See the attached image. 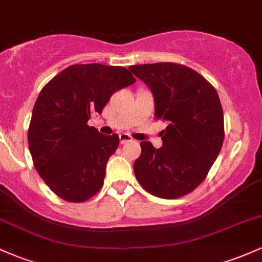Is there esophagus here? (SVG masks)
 Instances as JSON below:
<instances>
[{
    "label": "esophagus",
    "mask_w": 262,
    "mask_h": 262,
    "mask_svg": "<svg viewBox=\"0 0 262 262\" xmlns=\"http://www.w3.org/2000/svg\"><path fill=\"white\" fill-rule=\"evenodd\" d=\"M119 140H121V144H125V143H128V141L133 140V138L128 134H121L119 135Z\"/></svg>",
    "instance_id": "obj_1"
}]
</instances>
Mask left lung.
I'll return each mask as SVG.
<instances>
[{
    "label": "left lung",
    "mask_w": 262,
    "mask_h": 262,
    "mask_svg": "<svg viewBox=\"0 0 262 262\" xmlns=\"http://www.w3.org/2000/svg\"><path fill=\"white\" fill-rule=\"evenodd\" d=\"M150 87L155 118L166 122L162 146L141 141L134 173L145 191L173 200L197 188L224 140V116L215 89L193 69L175 62L129 66Z\"/></svg>",
    "instance_id": "1"
}]
</instances>
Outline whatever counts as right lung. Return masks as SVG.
Wrapping results in <instances>:
<instances>
[{
  "instance_id": "right-lung-1",
  "label": "right lung",
  "mask_w": 262,
  "mask_h": 262,
  "mask_svg": "<svg viewBox=\"0 0 262 262\" xmlns=\"http://www.w3.org/2000/svg\"><path fill=\"white\" fill-rule=\"evenodd\" d=\"M135 82L125 68L76 64L41 89L28 128L35 170L56 196L85 202L103 186L106 165L118 134L102 135L87 121L102 113L114 92Z\"/></svg>"
}]
</instances>
